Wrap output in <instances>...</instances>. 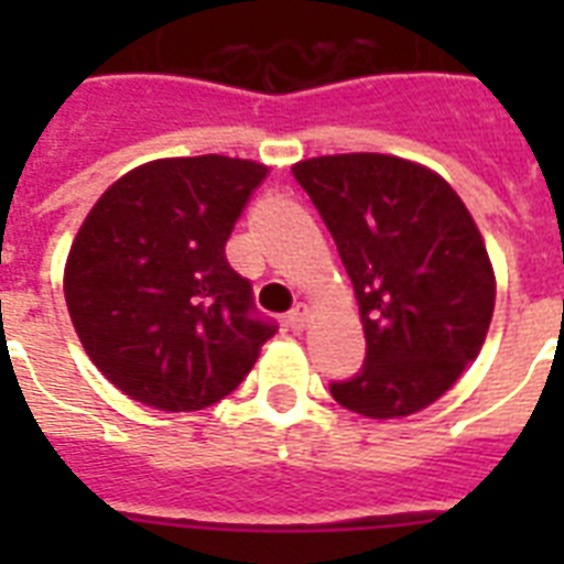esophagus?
<instances>
[{"label":"esophagus","mask_w":564,"mask_h":564,"mask_svg":"<svg viewBox=\"0 0 564 564\" xmlns=\"http://www.w3.org/2000/svg\"><path fill=\"white\" fill-rule=\"evenodd\" d=\"M307 322H310L307 304H299V307L292 310L290 316H286V327H290V330H295V334H301V330L307 327Z\"/></svg>","instance_id":"34e87169"}]
</instances>
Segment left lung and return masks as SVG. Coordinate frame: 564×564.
I'll list each match as a JSON object with an SVG mask.
<instances>
[{
    "label": "left lung",
    "instance_id": "left-lung-1",
    "mask_svg": "<svg viewBox=\"0 0 564 564\" xmlns=\"http://www.w3.org/2000/svg\"><path fill=\"white\" fill-rule=\"evenodd\" d=\"M292 175L334 237L366 334V366L330 394L366 419L427 410L489 334L498 283L477 221L438 172L394 154H322Z\"/></svg>",
    "mask_w": 564,
    "mask_h": 564
}]
</instances>
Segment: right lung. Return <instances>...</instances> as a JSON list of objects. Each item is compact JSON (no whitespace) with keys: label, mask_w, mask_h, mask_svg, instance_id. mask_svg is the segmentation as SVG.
Segmentation results:
<instances>
[{"label":"right lung","mask_w":564,"mask_h":564,"mask_svg":"<svg viewBox=\"0 0 564 564\" xmlns=\"http://www.w3.org/2000/svg\"><path fill=\"white\" fill-rule=\"evenodd\" d=\"M269 166L225 154L161 158L113 181L75 234L64 299L84 351L128 398L163 412L221 401L274 325L225 242Z\"/></svg>","instance_id":"obj_1"}]
</instances>
